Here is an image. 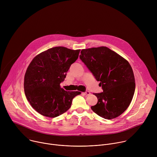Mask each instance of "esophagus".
<instances>
[{"mask_svg":"<svg viewBox=\"0 0 157 157\" xmlns=\"http://www.w3.org/2000/svg\"><path fill=\"white\" fill-rule=\"evenodd\" d=\"M84 94L85 96H88V95L90 94V92L88 91H86L85 93H84Z\"/></svg>","mask_w":157,"mask_h":157,"instance_id":"esophagus-1","label":"esophagus"}]
</instances>
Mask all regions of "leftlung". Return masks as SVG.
Segmentation results:
<instances>
[{"mask_svg":"<svg viewBox=\"0 0 157 157\" xmlns=\"http://www.w3.org/2000/svg\"><path fill=\"white\" fill-rule=\"evenodd\" d=\"M103 92L94 93L98 103L91 109L100 117L113 119L129 106L136 89L135 78L129 63L105 47L83 49L79 56Z\"/></svg>","mask_w":157,"mask_h":157,"instance_id":"left-lung-1","label":"left lung"}]
</instances>
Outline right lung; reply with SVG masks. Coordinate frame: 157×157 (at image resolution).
<instances>
[{
	"mask_svg": "<svg viewBox=\"0 0 157 157\" xmlns=\"http://www.w3.org/2000/svg\"><path fill=\"white\" fill-rule=\"evenodd\" d=\"M80 50L66 47L50 48L36 55L30 63L24 78L25 94L32 107L42 116L53 118L64 113L79 91H66L64 80Z\"/></svg>",
	"mask_w": 157,
	"mask_h": 157,
	"instance_id": "obj_1",
	"label": "right lung"
}]
</instances>
